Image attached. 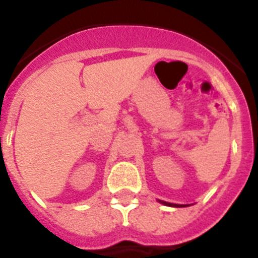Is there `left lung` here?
<instances>
[{"label": "left lung", "mask_w": 258, "mask_h": 258, "mask_svg": "<svg viewBox=\"0 0 258 258\" xmlns=\"http://www.w3.org/2000/svg\"><path fill=\"white\" fill-rule=\"evenodd\" d=\"M160 203H163V204H165V206H170V207H186V206H178V204L175 206V204H172V203H165V202H161V200H160Z\"/></svg>", "instance_id": "1"}]
</instances>
